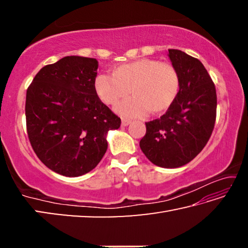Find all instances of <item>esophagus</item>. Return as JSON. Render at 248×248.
<instances>
[{"mask_svg": "<svg viewBox=\"0 0 248 248\" xmlns=\"http://www.w3.org/2000/svg\"><path fill=\"white\" fill-rule=\"evenodd\" d=\"M130 124H131V121L128 120V119L121 120V125H123V127H127V125H129Z\"/></svg>", "mask_w": 248, "mask_h": 248, "instance_id": "34e87169", "label": "esophagus"}]
</instances>
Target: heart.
Masks as SVG:
<instances>
[{
	"label": "heart",
	"mask_w": 248,
	"mask_h": 248,
	"mask_svg": "<svg viewBox=\"0 0 248 248\" xmlns=\"http://www.w3.org/2000/svg\"><path fill=\"white\" fill-rule=\"evenodd\" d=\"M179 87V74L173 64L149 58L121 64L112 77L98 74L94 81L95 94L105 105H115L128 93L132 96L115 107L125 117L163 114L177 98Z\"/></svg>",
	"instance_id": "heart-1"
}]
</instances>
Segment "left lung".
Wrapping results in <instances>:
<instances>
[{"label":"left lung","instance_id":"left-lung-1","mask_svg":"<svg viewBox=\"0 0 248 248\" xmlns=\"http://www.w3.org/2000/svg\"><path fill=\"white\" fill-rule=\"evenodd\" d=\"M178 71L177 98L161 118L146 123L140 148L149 161L164 169H177L192 161L207 144L215 128L216 87L198 59L170 49Z\"/></svg>","mask_w":248,"mask_h":248}]
</instances>
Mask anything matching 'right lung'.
<instances>
[{
    "label": "right lung",
    "instance_id": "right-lung-1",
    "mask_svg": "<svg viewBox=\"0 0 248 248\" xmlns=\"http://www.w3.org/2000/svg\"><path fill=\"white\" fill-rule=\"evenodd\" d=\"M98 61L64 57L44 66L26 93V124L37 156L56 173L78 177L97 166L109 130L121 120L94 91Z\"/></svg>",
    "mask_w": 248,
    "mask_h": 248
}]
</instances>
